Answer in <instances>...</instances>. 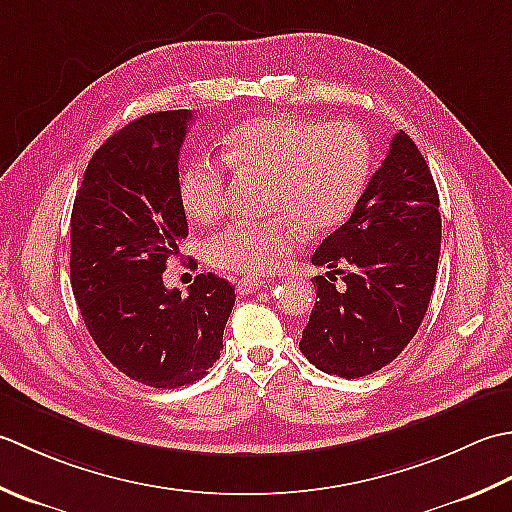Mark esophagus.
Masks as SVG:
<instances>
[{"instance_id":"obj_1","label":"esophagus","mask_w":512,"mask_h":512,"mask_svg":"<svg viewBox=\"0 0 512 512\" xmlns=\"http://www.w3.org/2000/svg\"><path fill=\"white\" fill-rule=\"evenodd\" d=\"M263 283H265L263 278H252V276H247V278H241V280H238L236 289H238V294H241V296H249V294H256V291H258L260 287H263Z\"/></svg>"}]
</instances>
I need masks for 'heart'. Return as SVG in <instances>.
Masks as SVG:
<instances>
[{
    "label": "heart",
    "instance_id": "heart-1",
    "mask_svg": "<svg viewBox=\"0 0 512 512\" xmlns=\"http://www.w3.org/2000/svg\"><path fill=\"white\" fill-rule=\"evenodd\" d=\"M221 156L241 176L269 179L267 223H234L205 243V258L229 274L278 271L309 234L347 223L367 187L371 145L349 121L322 125L294 114L243 121L221 143ZM227 170L214 156H194L179 176V198L196 223H214L227 207Z\"/></svg>",
    "mask_w": 512,
    "mask_h": 512
}]
</instances>
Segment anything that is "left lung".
<instances>
[{
	"label": "left lung",
	"mask_w": 512,
	"mask_h": 512,
	"mask_svg": "<svg viewBox=\"0 0 512 512\" xmlns=\"http://www.w3.org/2000/svg\"><path fill=\"white\" fill-rule=\"evenodd\" d=\"M440 241V196L431 170L400 130L349 221L311 256L329 271L311 280L316 305L302 329V356L347 380L398 358L429 307ZM333 273L343 274L340 288Z\"/></svg>",
	"instance_id": "8db88e82"
}]
</instances>
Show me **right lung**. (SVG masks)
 I'll return each mask as SVG.
<instances>
[{
  "mask_svg": "<svg viewBox=\"0 0 512 512\" xmlns=\"http://www.w3.org/2000/svg\"><path fill=\"white\" fill-rule=\"evenodd\" d=\"M190 110L154 112L92 154L70 216V283L92 340L130 380L187 387L221 356L234 287L198 274L187 298L163 285L187 236L179 154Z\"/></svg>",
  "mask_w": 512,
  "mask_h": 512,
  "instance_id": "right-lung-1",
  "label": "right lung"
}]
</instances>
